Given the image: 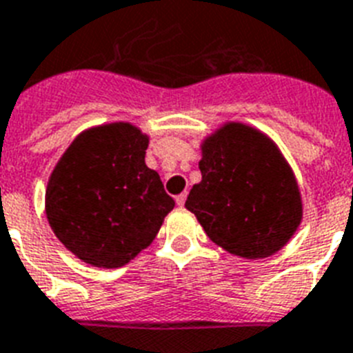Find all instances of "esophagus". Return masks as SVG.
<instances>
[{"instance_id":"34e87169","label":"esophagus","mask_w":353,"mask_h":353,"mask_svg":"<svg viewBox=\"0 0 353 353\" xmlns=\"http://www.w3.org/2000/svg\"><path fill=\"white\" fill-rule=\"evenodd\" d=\"M185 198H188V193L179 194V196H176V205H180V208H182L183 203H185Z\"/></svg>"}]
</instances>
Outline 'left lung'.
Masks as SVG:
<instances>
[{
	"label": "left lung",
	"instance_id": "left-lung-1",
	"mask_svg": "<svg viewBox=\"0 0 353 353\" xmlns=\"http://www.w3.org/2000/svg\"><path fill=\"white\" fill-rule=\"evenodd\" d=\"M202 180L185 200L216 245L245 260L276 254L296 234L303 200L292 168L267 133L225 122L200 144Z\"/></svg>",
	"mask_w": 353,
	"mask_h": 353
}]
</instances>
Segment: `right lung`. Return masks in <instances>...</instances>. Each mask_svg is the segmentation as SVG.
Wrapping results in <instances>:
<instances>
[{
    "instance_id": "add662e5",
    "label": "right lung",
    "mask_w": 353,
    "mask_h": 353,
    "mask_svg": "<svg viewBox=\"0 0 353 353\" xmlns=\"http://www.w3.org/2000/svg\"><path fill=\"white\" fill-rule=\"evenodd\" d=\"M150 137L131 122L81 131L50 173L46 220L84 263L117 269L151 245L174 200L145 165Z\"/></svg>"
}]
</instances>
